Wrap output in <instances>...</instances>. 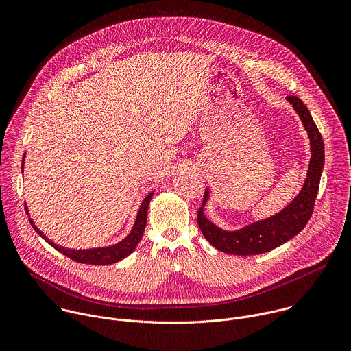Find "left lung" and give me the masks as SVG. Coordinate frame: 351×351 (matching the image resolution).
Masks as SVG:
<instances>
[{
    "instance_id": "1",
    "label": "left lung",
    "mask_w": 351,
    "mask_h": 351,
    "mask_svg": "<svg viewBox=\"0 0 351 351\" xmlns=\"http://www.w3.org/2000/svg\"><path fill=\"white\" fill-rule=\"evenodd\" d=\"M286 98L302 119L310 137L311 160L307 179L297 197H294L293 202L280 213L233 232L218 228L204 215V206L210 195L207 189L203 204L197 213V222L204 237L223 253L234 256H256L268 253L302 232L313 215L325 162L324 140L308 108L302 99L295 95H287Z\"/></svg>"
}]
</instances>
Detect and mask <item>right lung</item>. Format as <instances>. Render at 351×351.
<instances>
[{"mask_svg":"<svg viewBox=\"0 0 351 351\" xmlns=\"http://www.w3.org/2000/svg\"><path fill=\"white\" fill-rule=\"evenodd\" d=\"M23 164H25V156L22 160V172H23ZM154 191L149 193L144 199L138 208L136 221H134V226L130 230V233L121 240L119 243L110 245V247H98V248H87V250H73V248H66L62 245H58L56 243H53L49 240L32 221V218H29L30 225L34 228V230L49 244L53 245L56 250H58L60 253H62L64 256L69 257L71 260L76 261V263H82V264H90V265H110L114 263H118L121 260H123L125 257H128L129 254H132L133 250L136 248V245L138 244V241L141 240L143 232L145 229V223H147V211H148V204L149 199L153 198ZM26 214H29L27 207L25 206Z\"/></svg>","mask_w":351,"mask_h":351,"instance_id":"obj_1","label":"right lung"}]
</instances>
